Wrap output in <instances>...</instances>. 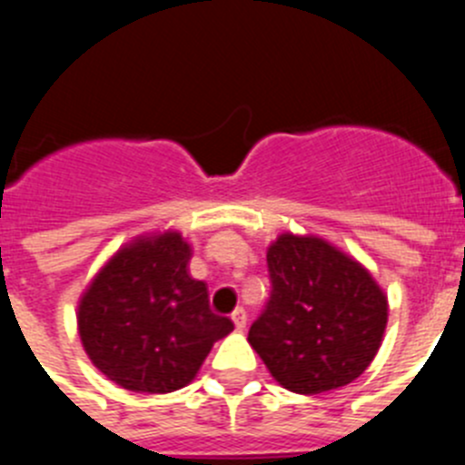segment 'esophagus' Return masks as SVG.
Wrapping results in <instances>:
<instances>
[{
	"label": "esophagus",
	"mask_w": 465,
	"mask_h": 465,
	"mask_svg": "<svg viewBox=\"0 0 465 465\" xmlns=\"http://www.w3.org/2000/svg\"><path fill=\"white\" fill-rule=\"evenodd\" d=\"M232 321L233 325H236V331H242L247 325V312L242 310V307H236V310L232 312Z\"/></svg>",
	"instance_id": "esophagus-1"
}]
</instances>
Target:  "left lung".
Returning <instances> with one entry per match:
<instances>
[{"mask_svg": "<svg viewBox=\"0 0 465 465\" xmlns=\"http://www.w3.org/2000/svg\"><path fill=\"white\" fill-rule=\"evenodd\" d=\"M271 296L247 341L280 385L319 394L358 379L379 351L388 301L371 275L321 238L282 233L266 254Z\"/></svg>", "mask_w": 465, "mask_h": 465, "instance_id": "left-lung-1", "label": "left lung"}]
</instances>
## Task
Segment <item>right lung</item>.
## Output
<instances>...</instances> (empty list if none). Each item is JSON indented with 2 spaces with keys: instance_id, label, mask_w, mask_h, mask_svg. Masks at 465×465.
<instances>
[{
  "instance_id": "right-lung-1",
  "label": "right lung",
  "mask_w": 465,
  "mask_h": 465,
  "mask_svg": "<svg viewBox=\"0 0 465 465\" xmlns=\"http://www.w3.org/2000/svg\"><path fill=\"white\" fill-rule=\"evenodd\" d=\"M179 233L124 247L91 282L77 312L91 362L133 392L163 394L194 379L213 344L233 331L211 310L203 282L188 275Z\"/></svg>"
}]
</instances>
